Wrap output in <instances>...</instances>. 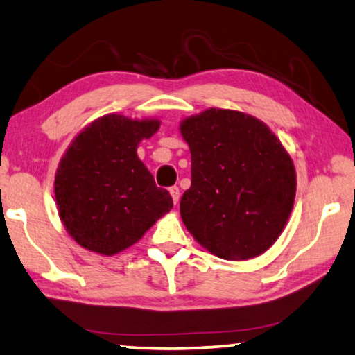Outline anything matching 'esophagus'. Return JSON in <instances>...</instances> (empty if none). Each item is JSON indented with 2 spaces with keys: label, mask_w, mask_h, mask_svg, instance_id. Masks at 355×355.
<instances>
[{
  "label": "esophagus",
  "mask_w": 355,
  "mask_h": 355,
  "mask_svg": "<svg viewBox=\"0 0 355 355\" xmlns=\"http://www.w3.org/2000/svg\"><path fill=\"white\" fill-rule=\"evenodd\" d=\"M170 195H171L174 205H178V202H179V195H181V191H179V187H176V185H173V187H170Z\"/></svg>",
  "instance_id": "34e87169"
}]
</instances>
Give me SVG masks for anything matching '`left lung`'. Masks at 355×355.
Returning <instances> with one entry per match:
<instances>
[{
  "label": "left lung",
  "mask_w": 355,
  "mask_h": 355,
  "mask_svg": "<svg viewBox=\"0 0 355 355\" xmlns=\"http://www.w3.org/2000/svg\"><path fill=\"white\" fill-rule=\"evenodd\" d=\"M179 130L191 154V185L181 200L185 228L222 259L263 254L291 216V155L263 121L236 110H205Z\"/></svg>",
  "instance_id": "8db88e82"
}]
</instances>
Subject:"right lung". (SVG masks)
<instances>
[{
    "mask_svg": "<svg viewBox=\"0 0 355 355\" xmlns=\"http://www.w3.org/2000/svg\"><path fill=\"white\" fill-rule=\"evenodd\" d=\"M159 127V119L113 113L72 139L55 174V198L64 228L78 245L113 257L170 212L171 195L157 187L137 154L139 141Z\"/></svg>",
    "mask_w": 355,
    "mask_h": 355,
    "instance_id": "add662e5",
    "label": "right lung"
}]
</instances>
